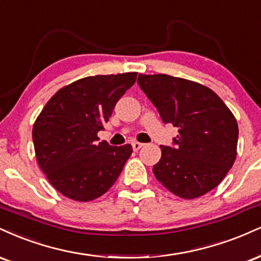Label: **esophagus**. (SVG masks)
<instances>
[{
	"instance_id": "1",
	"label": "esophagus",
	"mask_w": 261,
	"mask_h": 261,
	"mask_svg": "<svg viewBox=\"0 0 261 261\" xmlns=\"http://www.w3.org/2000/svg\"><path fill=\"white\" fill-rule=\"evenodd\" d=\"M132 146H133L134 151H138V150H139L140 148H143L144 144L139 143V142H133V143H132Z\"/></svg>"
}]
</instances>
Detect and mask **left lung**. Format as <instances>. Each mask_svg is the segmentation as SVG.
Wrapping results in <instances>:
<instances>
[{
  "label": "left lung",
  "mask_w": 261,
  "mask_h": 261,
  "mask_svg": "<svg viewBox=\"0 0 261 261\" xmlns=\"http://www.w3.org/2000/svg\"><path fill=\"white\" fill-rule=\"evenodd\" d=\"M138 84L164 123L178 128L174 148L160 146L152 172L177 197L195 199L214 189L233 166L238 124L210 88L167 74H139Z\"/></svg>",
  "instance_id": "8db88e82"
}]
</instances>
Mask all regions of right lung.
Masks as SVG:
<instances>
[{
    "label": "right lung",
    "mask_w": 261,
    "mask_h": 261,
    "mask_svg": "<svg viewBox=\"0 0 261 261\" xmlns=\"http://www.w3.org/2000/svg\"><path fill=\"white\" fill-rule=\"evenodd\" d=\"M136 79V72L82 78L60 89L40 112L33 127L36 160L64 197L94 200L117 180L133 149L97 143V133Z\"/></svg>",
    "instance_id": "obj_1"
}]
</instances>
